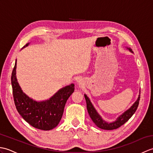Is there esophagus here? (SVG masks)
Segmentation results:
<instances>
[{
	"label": "esophagus",
	"mask_w": 153,
	"mask_h": 153,
	"mask_svg": "<svg viewBox=\"0 0 153 153\" xmlns=\"http://www.w3.org/2000/svg\"><path fill=\"white\" fill-rule=\"evenodd\" d=\"M82 80H79V81H77V85H79V86L80 85H82Z\"/></svg>",
	"instance_id": "esophagus-1"
}]
</instances>
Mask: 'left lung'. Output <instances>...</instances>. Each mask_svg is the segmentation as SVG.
<instances>
[{"instance_id":"left-lung-1","label":"left lung","mask_w":153,"mask_h":153,"mask_svg":"<svg viewBox=\"0 0 153 153\" xmlns=\"http://www.w3.org/2000/svg\"><path fill=\"white\" fill-rule=\"evenodd\" d=\"M126 48L129 52H131V53H134V52L132 51V50L129 47H126ZM84 97H85V99L86 100L87 111H88L91 118L93 120L94 123L100 129H106V130H112V129L118 128L123 124H124L127 121H128V120L130 118L133 116V114L135 112L139 105V100H140V91H139V95H138L137 99L136 100V101L134 104H133L130 108L126 110L121 115L119 116L118 118H116L114 122H108L105 121V120H103L101 116L99 114L98 112L97 111L95 107L93 105V104L91 102L89 97H87L85 94L84 95Z\"/></svg>"}]
</instances>
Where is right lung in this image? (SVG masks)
Returning a JSON list of instances; mask_svg holds the SVG:
<instances>
[{
    "instance_id": "obj_1",
    "label": "right lung",
    "mask_w": 153,
    "mask_h": 153,
    "mask_svg": "<svg viewBox=\"0 0 153 153\" xmlns=\"http://www.w3.org/2000/svg\"><path fill=\"white\" fill-rule=\"evenodd\" d=\"M27 43L22 48L27 47ZM16 64L13 69L11 83L13 97L19 114L28 123L41 130H51L59 123L68 99L74 91V84L64 87L49 99L37 101L23 91L16 77Z\"/></svg>"
}]
</instances>
